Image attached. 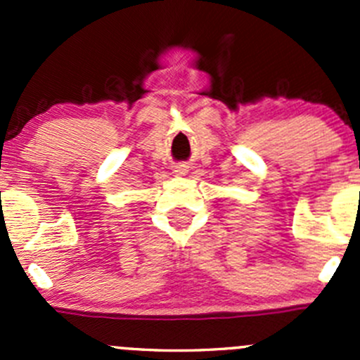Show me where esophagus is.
<instances>
[{"label": "esophagus", "instance_id": "1", "mask_svg": "<svg viewBox=\"0 0 360 360\" xmlns=\"http://www.w3.org/2000/svg\"><path fill=\"white\" fill-rule=\"evenodd\" d=\"M186 172H188L186 165H176V167H174V174H177V176H184Z\"/></svg>", "mask_w": 360, "mask_h": 360}]
</instances>
